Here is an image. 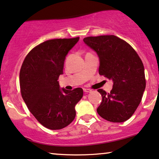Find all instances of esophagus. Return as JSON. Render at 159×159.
<instances>
[{
	"label": "esophagus",
	"mask_w": 159,
	"mask_h": 159,
	"mask_svg": "<svg viewBox=\"0 0 159 159\" xmlns=\"http://www.w3.org/2000/svg\"><path fill=\"white\" fill-rule=\"evenodd\" d=\"M84 91L85 93H90V92H91V90H90V89H84Z\"/></svg>",
	"instance_id": "1"
}]
</instances>
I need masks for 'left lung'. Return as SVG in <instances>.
I'll return each mask as SVG.
<instances>
[{
  "instance_id": "left-lung-1",
  "label": "left lung",
  "mask_w": 159,
  "mask_h": 159,
  "mask_svg": "<svg viewBox=\"0 0 159 159\" xmlns=\"http://www.w3.org/2000/svg\"><path fill=\"white\" fill-rule=\"evenodd\" d=\"M84 42L99 56V74L113 80L110 93L97 90L102 97L97 113L109 122L126 121L139 106L146 89L141 59L127 42L115 35L85 37Z\"/></svg>"
}]
</instances>
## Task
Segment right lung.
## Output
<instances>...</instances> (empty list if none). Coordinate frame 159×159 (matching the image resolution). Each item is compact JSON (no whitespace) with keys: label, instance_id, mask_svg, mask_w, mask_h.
<instances>
[{"label":"right lung","instance_id":"add662e5","mask_svg":"<svg viewBox=\"0 0 159 159\" xmlns=\"http://www.w3.org/2000/svg\"><path fill=\"white\" fill-rule=\"evenodd\" d=\"M79 40H47L26 55L19 74L21 97L37 121L50 129H60L75 117V106L84 94L81 88L60 89L57 81L63 73L66 56Z\"/></svg>","mask_w":159,"mask_h":159}]
</instances>
